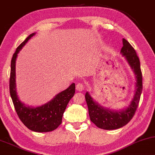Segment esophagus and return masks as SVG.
I'll return each mask as SVG.
<instances>
[{"label":"esophagus","mask_w":155,"mask_h":155,"mask_svg":"<svg viewBox=\"0 0 155 155\" xmlns=\"http://www.w3.org/2000/svg\"><path fill=\"white\" fill-rule=\"evenodd\" d=\"M76 89L77 91H83L84 89V86L83 84L78 83L76 85Z\"/></svg>","instance_id":"1"}]
</instances>
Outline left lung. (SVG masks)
Instances as JSON below:
<instances>
[{
    "instance_id": "8db88e82",
    "label": "left lung",
    "mask_w": 155,
    "mask_h": 155,
    "mask_svg": "<svg viewBox=\"0 0 155 155\" xmlns=\"http://www.w3.org/2000/svg\"><path fill=\"white\" fill-rule=\"evenodd\" d=\"M120 53L131 66L137 79L135 94L128 107L121 110H112L102 107L98 102L94 101L88 92L85 94L90 120L102 129L114 130L126 126L137 111L142 92V74L139 58L134 48L124 38L123 39V47Z\"/></svg>"
}]
</instances>
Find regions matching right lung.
<instances>
[{
  "label": "right lung",
  "mask_w": 155,
  "mask_h": 155,
  "mask_svg": "<svg viewBox=\"0 0 155 155\" xmlns=\"http://www.w3.org/2000/svg\"><path fill=\"white\" fill-rule=\"evenodd\" d=\"M35 35V33L29 35L13 55L9 89L16 113L25 126L35 132H49L56 129L62 123L63 113L75 93V84H71L66 90L56 94L53 100L39 107H29L20 101L16 89V60L18 52Z\"/></svg>",
  "instance_id": "obj_1"
}]
</instances>
